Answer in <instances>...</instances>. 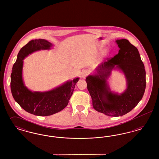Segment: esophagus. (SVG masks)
Masks as SVG:
<instances>
[{"mask_svg":"<svg viewBox=\"0 0 159 159\" xmlns=\"http://www.w3.org/2000/svg\"><path fill=\"white\" fill-rule=\"evenodd\" d=\"M88 75V71L87 70H83L81 73V77L82 79H84L85 77Z\"/></svg>","mask_w":159,"mask_h":159,"instance_id":"obj_1","label":"esophagus"}]
</instances>
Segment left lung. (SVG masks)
<instances>
[{"label":"left lung","mask_w":159,"mask_h":159,"mask_svg":"<svg viewBox=\"0 0 159 159\" xmlns=\"http://www.w3.org/2000/svg\"><path fill=\"white\" fill-rule=\"evenodd\" d=\"M119 53L103 62L86 77L87 88L93 108L108 116H121L135 107L144 95L146 86L145 70L138 49L127 39L116 40ZM113 70L125 76L127 88L119 94L111 91L108 79Z\"/></svg>","instance_id":"left-lung-1"}]
</instances>
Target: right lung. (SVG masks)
Returning a JSON list of instances; mask_svg holds the SVG:
<instances>
[{
    "label": "right lung",
    "instance_id": "1",
    "mask_svg": "<svg viewBox=\"0 0 159 159\" xmlns=\"http://www.w3.org/2000/svg\"><path fill=\"white\" fill-rule=\"evenodd\" d=\"M53 44L45 39L31 40L18 53L11 75V89L15 101L29 113L48 116L60 112L68 105L79 77L69 80L50 91H32L24 84L23 77L24 60L34 52L49 50Z\"/></svg>",
    "mask_w": 159,
    "mask_h": 159
}]
</instances>
